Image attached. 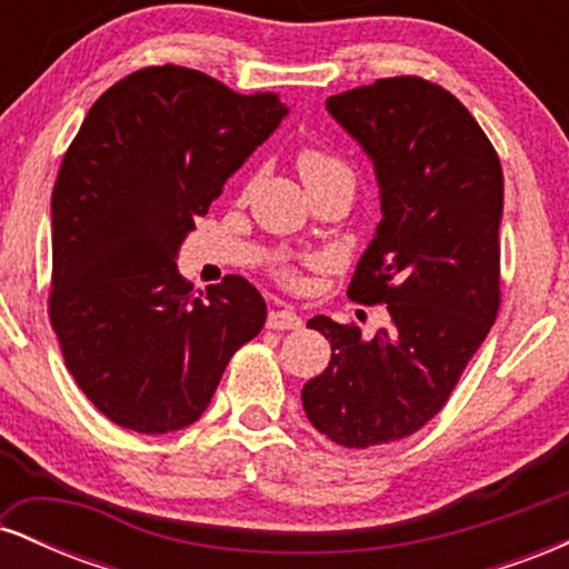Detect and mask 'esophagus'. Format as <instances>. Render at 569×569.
<instances>
[{
  "instance_id": "obj_1",
  "label": "esophagus",
  "mask_w": 569,
  "mask_h": 569,
  "mask_svg": "<svg viewBox=\"0 0 569 569\" xmlns=\"http://www.w3.org/2000/svg\"><path fill=\"white\" fill-rule=\"evenodd\" d=\"M302 326V318L297 316L293 310H272L270 316H267V329L272 331H293Z\"/></svg>"
}]
</instances>
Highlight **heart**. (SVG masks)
Masks as SVG:
<instances>
[{"instance_id": "obj_1", "label": "heart", "mask_w": 569, "mask_h": 569, "mask_svg": "<svg viewBox=\"0 0 569 569\" xmlns=\"http://www.w3.org/2000/svg\"><path fill=\"white\" fill-rule=\"evenodd\" d=\"M297 162H299V173H302L305 184H307V181L335 179V176H348V179H352L350 168L345 166V162L339 158H335V154L323 152V149H316V147L302 149V154H299ZM286 280H289V283H297V278H293L291 272L286 276Z\"/></svg>"}]
</instances>
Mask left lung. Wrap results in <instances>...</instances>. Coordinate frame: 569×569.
Wrapping results in <instances>:
<instances>
[{
  "mask_svg": "<svg viewBox=\"0 0 569 569\" xmlns=\"http://www.w3.org/2000/svg\"><path fill=\"white\" fill-rule=\"evenodd\" d=\"M326 109L380 187L382 219L348 297L388 305L390 326L363 339L356 326L310 318L331 361L302 403L312 428L367 449L433 420L498 318L502 168L471 112L420 77L363 84Z\"/></svg>",
  "mask_w": 569,
  "mask_h": 569,
  "instance_id": "obj_1",
  "label": "left lung"
}]
</instances>
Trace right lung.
Wrapping results in <instances>:
<instances>
[{"instance_id":"add662e5","label":"right lung","mask_w":569,"mask_h":569,"mask_svg":"<svg viewBox=\"0 0 569 569\" xmlns=\"http://www.w3.org/2000/svg\"><path fill=\"white\" fill-rule=\"evenodd\" d=\"M289 107L184 67L133 71L90 107L53 189L50 321L93 407L136 433L200 420L227 363L262 331L246 278L206 297L179 248Z\"/></svg>"}]
</instances>
